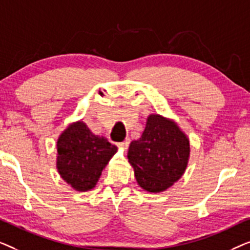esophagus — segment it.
I'll use <instances>...</instances> for the list:
<instances>
[{
    "instance_id": "obj_1",
    "label": "esophagus",
    "mask_w": 250,
    "mask_h": 250,
    "mask_svg": "<svg viewBox=\"0 0 250 250\" xmlns=\"http://www.w3.org/2000/svg\"><path fill=\"white\" fill-rule=\"evenodd\" d=\"M128 145H129V140H125L124 142H122V143H119L118 145V146L121 149H123V150H126L128 148Z\"/></svg>"
}]
</instances>
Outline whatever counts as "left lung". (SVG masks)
<instances>
[{
    "label": "left lung",
    "instance_id": "left-lung-1",
    "mask_svg": "<svg viewBox=\"0 0 250 250\" xmlns=\"http://www.w3.org/2000/svg\"><path fill=\"white\" fill-rule=\"evenodd\" d=\"M190 141L174 119L159 114L146 117L141 138L129 145L128 163L136 182L150 193L164 192L186 172Z\"/></svg>",
    "mask_w": 250,
    "mask_h": 250
}]
</instances>
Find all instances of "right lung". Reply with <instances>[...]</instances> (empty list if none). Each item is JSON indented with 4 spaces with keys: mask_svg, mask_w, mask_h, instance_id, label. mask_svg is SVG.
Masks as SVG:
<instances>
[{
    "mask_svg": "<svg viewBox=\"0 0 250 250\" xmlns=\"http://www.w3.org/2000/svg\"><path fill=\"white\" fill-rule=\"evenodd\" d=\"M117 150L104 136L93 134L83 121L73 122L57 140V170L74 190L86 192L94 189Z\"/></svg>",
    "mask_w": 250,
    "mask_h": 250,
    "instance_id": "right-lung-1",
    "label": "right lung"
}]
</instances>
